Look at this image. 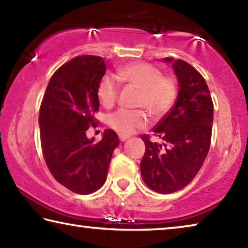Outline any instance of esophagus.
<instances>
[{
    "instance_id": "1",
    "label": "esophagus",
    "mask_w": 248,
    "mask_h": 248,
    "mask_svg": "<svg viewBox=\"0 0 248 248\" xmlns=\"http://www.w3.org/2000/svg\"><path fill=\"white\" fill-rule=\"evenodd\" d=\"M128 136H123V134H119V139H120V141H125V140H127L128 139Z\"/></svg>"
}]
</instances>
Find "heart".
Here are the masks:
<instances>
[{"mask_svg": "<svg viewBox=\"0 0 248 248\" xmlns=\"http://www.w3.org/2000/svg\"><path fill=\"white\" fill-rule=\"evenodd\" d=\"M120 81L139 91L136 106L145 109L154 120L169 114L178 96V84L173 75H163L161 69L145 62H132L118 70ZM119 85L114 78L105 75L98 83L97 97L106 108L118 100ZM143 109H118L108 116L107 124L123 136H129L143 129L149 123Z\"/></svg>", "mask_w": 248, "mask_h": 248, "instance_id": "b5f03b06", "label": "heart"}]
</instances>
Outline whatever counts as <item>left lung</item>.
<instances>
[{
  "instance_id": "1",
  "label": "left lung",
  "mask_w": 248,
  "mask_h": 248,
  "mask_svg": "<svg viewBox=\"0 0 248 248\" xmlns=\"http://www.w3.org/2000/svg\"><path fill=\"white\" fill-rule=\"evenodd\" d=\"M173 62L179 92L170 111L153 128V136L142 134L145 153L140 163L146 186L158 194H171L186 187L200 170L211 144L213 102L204 78L188 62Z\"/></svg>"
}]
</instances>
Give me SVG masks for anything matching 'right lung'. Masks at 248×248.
Returning <instances> with one entry per match:
<instances>
[{
  "mask_svg": "<svg viewBox=\"0 0 248 248\" xmlns=\"http://www.w3.org/2000/svg\"><path fill=\"white\" fill-rule=\"evenodd\" d=\"M106 72L104 59L83 54L61 65L50 78L39 109L40 142L50 173L79 195L96 191L106 182L109 163L119 145L117 133L104 131L94 143L90 127H97V86Z\"/></svg>",
  "mask_w": 248,
  "mask_h": 248,
  "instance_id": "right-lung-1",
  "label": "right lung"
}]
</instances>
